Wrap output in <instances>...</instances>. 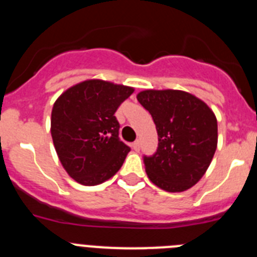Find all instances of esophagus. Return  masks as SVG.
Instances as JSON below:
<instances>
[{
  "mask_svg": "<svg viewBox=\"0 0 257 257\" xmlns=\"http://www.w3.org/2000/svg\"><path fill=\"white\" fill-rule=\"evenodd\" d=\"M133 149H134V151H135V152H139V151H140V143L138 142V140L133 143Z\"/></svg>",
  "mask_w": 257,
  "mask_h": 257,
  "instance_id": "1",
  "label": "esophagus"
}]
</instances>
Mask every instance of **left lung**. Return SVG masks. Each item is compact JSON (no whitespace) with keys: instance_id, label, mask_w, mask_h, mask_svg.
I'll return each mask as SVG.
<instances>
[{"instance_id":"obj_1","label":"left lung","mask_w":257,"mask_h":257,"mask_svg":"<svg viewBox=\"0 0 257 257\" xmlns=\"http://www.w3.org/2000/svg\"><path fill=\"white\" fill-rule=\"evenodd\" d=\"M136 97L158 134L157 152L144 157L149 180L171 193L196 185L217 147V121L210 106L181 90H144Z\"/></svg>"}]
</instances>
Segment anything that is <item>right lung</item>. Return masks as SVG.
Returning a JSON list of instances; mask_svg holds the SVG:
<instances>
[{
    "label": "right lung",
    "mask_w": 257,
    "mask_h": 257,
    "mask_svg": "<svg viewBox=\"0 0 257 257\" xmlns=\"http://www.w3.org/2000/svg\"><path fill=\"white\" fill-rule=\"evenodd\" d=\"M134 92L130 86L87 79L65 90L54 103L51 136L70 178L97 185L117 174L130 148L118 138L114 113Z\"/></svg>",
    "instance_id": "1"
}]
</instances>
